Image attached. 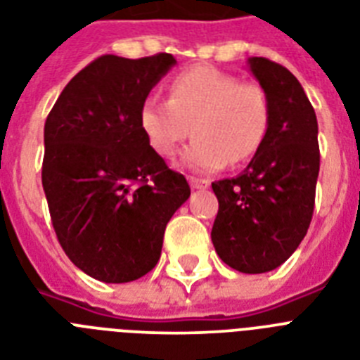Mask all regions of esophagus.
Masks as SVG:
<instances>
[{
    "mask_svg": "<svg viewBox=\"0 0 360 360\" xmlns=\"http://www.w3.org/2000/svg\"><path fill=\"white\" fill-rule=\"evenodd\" d=\"M188 183L194 190H205V188H209V185H210L209 179H198V177H190Z\"/></svg>",
    "mask_w": 360,
    "mask_h": 360,
    "instance_id": "1",
    "label": "esophagus"
}]
</instances>
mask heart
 Here are the masks:
<instances>
[{"label": "heart", "instance_id": "heart-1", "mask_svg": "<svg viewBox=\"0 0 360 360\" xmlns=\"http://www.w3.org/2000/svg\"><path fill=\"white\" fill-rule=\"evenodd\" d=\"M140 129L160 157H174L188 139L194 142L183 162L198 172H214L251 159L270 125V101L259 84L242 83L221 70L195 66L175 75L168 101L148 98L139 112Z\"/></svg>", "mask_w": 360, "mask_h": 360}]
</instances>
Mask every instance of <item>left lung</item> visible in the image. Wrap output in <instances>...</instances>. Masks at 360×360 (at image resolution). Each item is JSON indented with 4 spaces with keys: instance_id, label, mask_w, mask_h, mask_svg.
I'll use <instances>...</instances> for the list:
<instances>
[{
    "instance_id": "obj_1",
    "label": "left lung",
    "mask_w": 360,
    "mask_h": 360,
    "mask_svg": "<svg viewBox=\"0 0 360 360\" xmlns=\"http://www.w3.org/2000/svg\"><path fill=\"white\" fill-rule=\"evenodd\" d=\"M248 68L268 96L270 125L246 170L212 183L220 207L210 238L227 266L264 274L297 250L311 226L320 172L318 122L285 66L250 57Z\"/></svg>"
}]
</instances>
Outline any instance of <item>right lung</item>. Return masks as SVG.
Segmentation results:
<instances>
[{"instance_id": "1", "label": "right lung", "mask_w": 360, "mask_h": 360, "mask_svg": "<svg viewBox=\"0 0 360 360\" xmlns=\"http://www.w3.org/2000/svg\"><path fill=\"white\" fill-rule=\"evenodd\" d=\"M170 53L103 55L70 81L44 125L42 186L70 261L103 283L159 262L166 224L190 195L140 129V107L175 66Z\"/></svg>"}]
</instances>
